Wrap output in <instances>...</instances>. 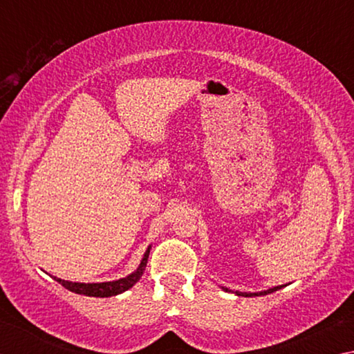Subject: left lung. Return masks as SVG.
<instances>
[{"label": "left lung", "instance_id": "left-lung-1", "mask_svg": "<svg viewBox=\"0 0 354 354\" xmlns=\"http://www.w3.org/2000/svg\"><path fill=\"white\" fill-rule=\"evenodd\" d=\"M286 286H287V284H283V286H277V287H272V289L261 290V292H239V290L232 292V290L227 289V287H221V289H223L225 292H232V293H236L237 297H261V295H267V293L277 292V290H279V289H283V287H286Z\"/></svg>", "mask_w": 354, "mask_h": 354}]
</instances>
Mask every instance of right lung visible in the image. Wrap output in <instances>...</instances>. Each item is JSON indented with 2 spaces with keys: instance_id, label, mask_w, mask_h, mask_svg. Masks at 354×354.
<instances>
[{
  "instance_id": "right-lung-1",
  "label": "right lung",
  "mask_w": 354,
  "mask_h": 354,
  "mask_svg": "<svg viewBox=\"0 0 354 354\" xmlns=\"http://www.w3.org/2000/svg\"><path fill=\"white\" fill-rule=\"evenodd\" d=\"M149 250H151V245L147 248L145 254H143L142 261L139 263V267H137L133 273H129L128 277L120 278L115 281H106V283H73V281H65V279L56 278V277H51V278L57 281L59 284H62L65 289H68L70 292L80 293V295L100 297V298L115 297V295H120V293H123L128 289H131V287H133L137 281L142 278L143 272H145L147 262H148Z\"/></svg>"
}]
</instances>
